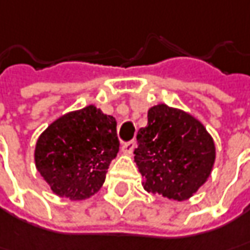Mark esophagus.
<instances>
[{"label":"esophagus","mask_w":250,"mask_h":250,"mask_svg":"<svg viewBox=\"0 0 250 250\" xmlns=\"http://www.w3.org/2000/svg\"><path fill=\"white\" fill-rule=\"evenodd\" d=\"M134 141H130V143H125L122 146V152L125 154V155H131L133 154V151H134Z\"/></svg>","instance_id":"obj_1"}]
</instances>
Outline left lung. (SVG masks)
I'll return each instance as SVG.
<instances>
[{"mask_svg": "<svg viewBox=\"0 0 250 250\" xmlns=\"http://www.w3.org/2000/svg\"><path fill=\"white\" fill-rule=\"evenodd\" d=\"M134 151L146 191L172 200L193 197L215 162L211 134L193 114L159 104L148 109V125L138 130Z\"/></svg>", "mask_w": 250, "mask_h": 250, "instance_id": "left-lung-1", "label": "left lung"}]
</instances>
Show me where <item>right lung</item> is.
<instances>
[{
	"mask_svg": "<svg viewBox=\"0 0 250 250\" xmlns=\"http://www.w3.org/2000/svg\"><path fill=\"white\" fill-rule=\"evenodd\" d=\"M117 122L95 104L62 114L39 136L35 165L50 190L71 201L86 200L102 188L119 152Z\"/></svg>",
	"mask_w": 250,
	"mask_h": 250,
	"instance_id": "obj_1",
	"label": "right lung"
}]
</instances>
